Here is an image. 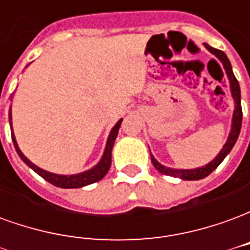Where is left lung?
Segmentation results:
<instances>
[{"mask_svg":"<svg viewBox=\"0 0 250 250\" xmlns=\"http://www.w3.org/2000/svg\"><path fill=\"white\" fill-rule=\"evenodd\" d=\"M206 49L209 52H211L217 59H220V62H222V65L225 68V72L228 77H229V82H230V91L231 96L234 99V112H233V119H231V130L230 134H229V138L228 141L222 147V150L220 151V154L211 161L210 163H208L206 166H202V167L193 168V170H184V168H170L165 167L163 165L158 162L155 158L151 155V162L154 165V167L157 168L158 171L161 174H165V175H171V177H177V178L185 179V181H198V179H202L205 177H208L210 173H213L215 168L218 167L225 157L230 152V150L233 148V146L236 145L237 139H238V135H240V131H241V123H242V108H241V91H240V84H238V80L234 76L233 73V69H231V64L229 62V59L226 56L225 53L220 49H215L213 46L205 44Z\"/></svg>","mask_w":250,"mask_h":250,"instance_id":"left-lung-1","label":"left lung"}]
</instances>
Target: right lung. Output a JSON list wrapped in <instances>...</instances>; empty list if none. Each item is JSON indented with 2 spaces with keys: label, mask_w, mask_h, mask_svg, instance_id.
Instances as JSON below:
<instances>
[{
  "label": "right lung",
  "mask_w": 250,
  "mask_h": 250,
  "mask_svg": "<svg viewBox=\"0 0 250 250\" xmlns=\"http://www.w3.org/2000/svg\"><path fill=\"white\" fill-rule=\"evenodd\" d=\"M9 122H10V130H12V112L9 114ZM122 125V119L114 125V128L111 130L108 136V141H107V145H105V150H104V154L100 162L93 166L92 168H89L87 171L80 174H73V175H59V174H53L49 173V171H45L42 168L37 167L35 163H32L25 157L24 154L21 152V150L19 148V145L16 142V138H14L13 130H12V139H13V145L16 151L20 155V158L24 161L28 166H29L33 171L39 174L40 177L48 181L49 184L55 185L57 188H83V186H87V185L95 184L98 182L100 179L103 178L105 174L108 173L109 166H111V152H112V147H114L115 139L118 136V131H119V127Z\"/></svg>",
  "instance_id": "right-lung-1"
}]
</instances>
